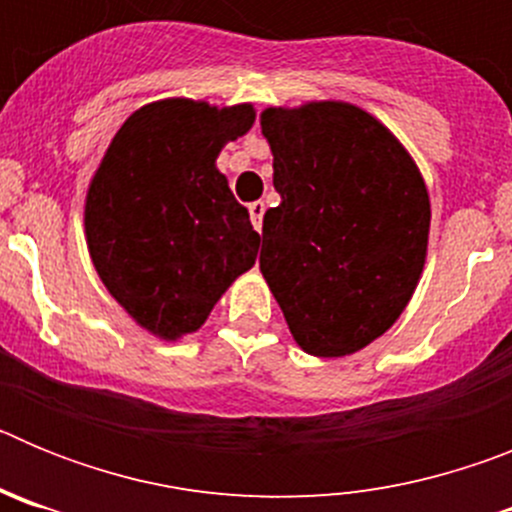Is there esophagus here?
Segmentation results:
<instances>
[{"label":"esophagus","instance_id":"1","mask_svg":"<svg viewBox=\"0 0 512 512\" xmlns=\"http://www.w3.org/2000/svg\"><path fill=\"white\" fill-rule=\"evenodd\" d=\"M248 212H251L253 228L261 230V225H264V212H266L264 202H251V205H248Z\"/></svg>","mask_w":512,"mask_h":512}]
</instances>
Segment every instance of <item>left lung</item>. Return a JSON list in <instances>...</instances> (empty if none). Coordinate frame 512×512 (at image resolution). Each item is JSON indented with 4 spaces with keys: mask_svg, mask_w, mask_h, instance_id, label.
<instances>
[{
    "mask_svg": "<svg viewBox=\"0 0 512 512\" xmlns=\"http://www.w3.org/2000/svg\"><path fill=\"white\" fill-rule=\"evenodd\" d=\"M261 133L282 197L264 215L261 274L305 354H356L395 325L423 274V174L384 122L341 99L266 107Z\"/></svg>",
    "mask_w": 512,
    "mask_h": 512,
    "instance_id": "1",
    "label": "left lung"
}]
</instances>
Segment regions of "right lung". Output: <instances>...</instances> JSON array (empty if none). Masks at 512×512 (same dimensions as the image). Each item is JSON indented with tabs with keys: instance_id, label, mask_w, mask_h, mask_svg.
<instances>
[{
	"instance_id": "1",
	"label": "right lung",
	"mask_w": 512,
	"mask_h": 512,
	"mask_svg": "<svg viewBox=\"0 0 512 512\" xmlns=\"http://www.w3.org/2000/svg\"><path fill=\"white\" fill-rule=\"evenodd\" d=\"M256 120L253 104L158 99L122 122L84 200L92 264L117 305L161 341L205 325L256 264L261 235L215 166Z\"/></svg>"
}]
</instances>
